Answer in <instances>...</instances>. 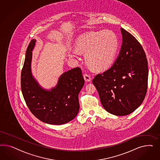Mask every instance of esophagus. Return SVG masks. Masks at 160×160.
Segmentation results:
<instances>
[{
    "label": "esophagus",
    "instance_id": "34e87169",
    "mask_svg": "<svg viewBox=\"0 0 160 160\" xmlns=\"http://www.w3.org/2000/svg\"><path fill=\"white\" fill-rule=\"evenodd\" d=\"M83 78H84V80L86 82H90L92 80V78L90 77V76L88 74H84L83 75Z\"/></svg>",
    "mask_w": 160,
    "mask_h": 160
}]
</instances>
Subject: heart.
Instances as JSON below:
<instances>
[{"instance_id":"1","label":"heart","mask_w":160,"mask_h":160,"mask_svg":"<svg viewBox=\"0 0 160 160\" xmlns=\"http://www.w3.org/2000/svg\"><path fill=\"white\" fill-rule=\"evenodd\" d=\"M118 46L119 39L112 30L90 32L78 38L75 43L76 50H70L68 54L71 58H78V52L86 54L87 65L94 70L101 71L113 63Z\"/></svg>"}]
</instances>
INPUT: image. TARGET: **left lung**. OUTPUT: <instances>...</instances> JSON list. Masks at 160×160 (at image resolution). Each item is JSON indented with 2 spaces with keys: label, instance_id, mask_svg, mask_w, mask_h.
<instances>
[{
  "label": "left lung",
  "instance_id": "1",
  "mask_svg": "<svg viewBox=\"0 0 160 160\" xmlns=\"http://www.w3.org/2000/svg\"><path fill=\"white\" fill-rule=\"evenodd\" d=\"M122 43L111 68L92 80L102 106L116 116H126L140 106L148 87V62L139 42L121 28Z\"/></svg>",
  "mask_w": 160,
  "mask_h": 160
}]
</instances>
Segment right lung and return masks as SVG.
Wrapping results in <instances>:
<instances>
[{
	"label": "right lung",
	"instance_id": "add662e5",
	"mask_svg": "<svg viewBox=\"0 0 160 160\" xmlns=\"http://www.w3.org/2000/svg\"><path fill=\"white\" fill-rule=\"evenodd\" d=\"M36 40L30 42L21 73V89L32 113L40 121L61 125L72 120L79 111L78 94L84 84L80 68L64 72L57 86L50 91L40 87L31 72L32 50Z\"/></svg>",
	"mask_w": 160,
	"mask_h": 160
}]
</instances>
